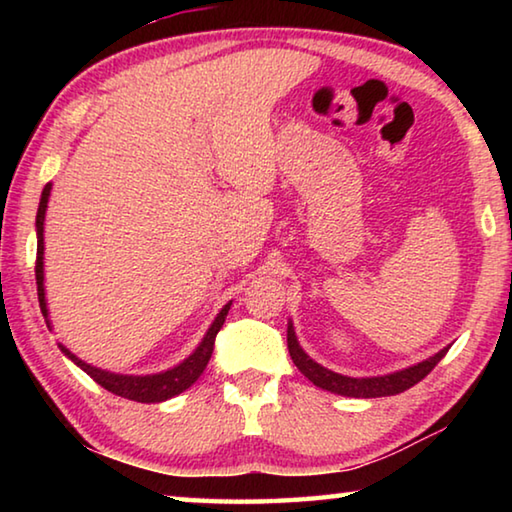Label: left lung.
<instances>
[{"instance_id": "obj_1", "label": "left lung", "mask_w": 512, "mask_h": 512, "mask_svg": "<svg viewBox=\"0 0 512 512\" xmlns=\"http://www.w3.org/2000/svg\"><path fill=\"white\" fill-rule=\"evenodd\" d=\"M287 345H289V354L293 363H296L298 370L305 375L309 381H314L316 386L325 388V391H332L336 395H348V397H386V395H397L409 391L411 386L418 384L429 372L438 366V361L445 357L447 350H440L438 354H433L431 359L418 363V366H411L400 372H393V375H384V377H366V379H354V377H345L339 375V372H332L320 366L314 359H309L302 348L298 345L296 332L289 325L287 329Z\"/></svg>"}]
</instances>
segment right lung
Returning <instances> with one entry per match:
<instances>
[{"instance_id": "add662e5", "label": "right lung", "mask_w": 512, "mask_h": 512, "mask_svg": "<svg viewBox=\"0 0 512 512\" xmlns=\"http://www.w3.org/2000/svg\"><path fill=\"white\" fill-rule=\"evenodd\" d=\"M49 192H51V185H47L45 189H42V198H40L38 216H36V230H38L36 284H38L40 309H42V316H45V318H47V302H45V284H42V280H45V268H42V253H45V239H42V230H45V212H47ZM228 309H230V302L221 309V314L216 316L212 327L207 329L203 343L198 345L192 357H187L176 368H171L167 372H160V375H146V377L115 375V372L94 368V366H90V363H85L79 357H74V354L69 352L67 348H63V345H60V350H63L67 357L76 363V366L88 372V375L94 381H97L99 386H103L110 393H115L119 397H126V400H133V402H146V404H149V402H164V400H169V397H176V395H180L183 391H187V388L192 386L194 381L203 375L207 361H210L212 352H214L216 334H219V329L225 323V316H228Z\"/></svg>"}]
</instances>
